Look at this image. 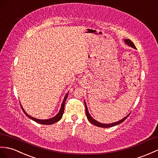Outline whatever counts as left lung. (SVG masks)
I'll list each match as a JSON object with an SVG mask.
<instances>
[{"label": "left lung", "mask_w": 158, "mask_h": 158, "mask_svg": "<svg viewBox=\"0 0 158 158\" xmlns=\"http://www.w3.org/2000/svg\"><path fill=\"white\" fill-rule=\"evenodd\" d=\"M124 42H125V43L127 44V45L130 46L131 47L133 48H135V49L136 48V47H135V44H133V42H132L131 40H129V39H125V40H124ZM85 113H86V116H87V120H89L91 124H94V125H96V126H97V127H98L108 128V127H114V126H115V125H117V124H120V123H122L123 122V121H124V120H126L127 117L129 116V114L127 115V116L124 117V118L121 119V120H119V121H117V122H116V123H111V124H103V123H99L98 121H97V120H95L94 118H93L91 116V115L89 114V112H88V109H87V105H86V104H85Z\"/></svg>", "instance_id": "1"}]
</instances>
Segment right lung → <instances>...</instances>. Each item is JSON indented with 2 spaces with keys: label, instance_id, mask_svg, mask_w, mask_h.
Masks as SVG:
<instances>
[{
  "label": "right lung",
  "instance_id": "right-lung-1",
  "mask_svg": "<svg viewBox=\"0 0 158 158\" xmlns=\"http://www.w3.org/2000/svg\"><path fill=\"white\" fill-rule=\"evenodd\" d=\"M68 95H69V94L67 93V94H66L65 97L64 98V100H63V101H62V104H61V107H60V111L58 112V113L57 114H56V116H54L53 118H49V119L40 120V119H37V118H34V117H32V116H31L28 115L27 114L26 112H25V111L24 110V109L23 108V107H22V106L21 105V104H20V105H21V107L22 110H23V112L25 113V114L26 115V116L28 117V118H29L33 120H34L35 122L38 123L42 124H46V125H48V124H54V123H55L58 122V120H60L62 118V115H63V113H64V104H65V102H66V100H67Z\"/></svg>",
  "mask_w": 158,
  "mask_h": 158
}]
</instances>
